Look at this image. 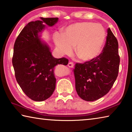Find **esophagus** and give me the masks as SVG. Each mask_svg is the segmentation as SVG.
<instances>
[{
  "label": "esophagus",
  "instance_id": "obj_1",
  "mask_svg": "<svg viewBox=\"0 0 132 132\" xmlns=\"http://www.w3.org/2000/svg\"><path fill=\"white\" fill-rule=\"evenodd\" d=\"M68 66L70 68H74V64H73V62H69V63L68 64Z\"/></svg>",
  "mask_w": 132,
  "mask_h": 132
}]
</instances>
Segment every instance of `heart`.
Returning a JSON list of instances; mask_svg holds the SVG:
<instances>
[{
  "instance_id": "heart-1",
  "label": "heart",
  "mask_w": 132,
  "mask_h": 132,
  "mask_svg": "<svg viewBox=\"0 0 132 132\" xmlns=\"http://www.w3.org/2000/svg\"><path fill=\"white\" fill-rule=\"evenodd\" d=\"M106 33L103 27L91 22L70 24L64 28L63 34L55 33L53 41L61 55L75 53L83 62H91L101 53Z\"/></svg>"
}]
</instances>
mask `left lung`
<instances>
[{
    "mask_svg": "<svg viewBox=\"0 0 132 132\" xmlns=\"http://www.w3.org/2000/svg\"><path fill=\"white\" fill-rule=\"evenodd\" d=\"M102 53L95 59L75 64L74 75L77 94L87 101H95L106 95L114 84L119 72L118 42L111 29Z\"/></svg>",
    "mask_w": 132,
    "mask_h": 132,
    "instance_id": "1",
    "label": "left lung"
}]
</instances>
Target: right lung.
<instances>
[{"mask_svg":"<svg viewBox=\"0 0 132 132\" xmlns=\"http://www.w3.org/2000/svg\"><path fill=\"white\" fill-rule=\"evenodd\" d=\"M31 21L24 27L14 45L12 63L18 84L28 97L35 101H45L54 91V68L57 64L67 65L65 57L55 58L39 34L45 24L54 26L58 18H43Z\"/></svg>","mask_w":132,"mask_h":132,"instance_id":"obj_1","label":"right lung"}]
</instances>
